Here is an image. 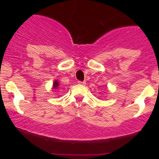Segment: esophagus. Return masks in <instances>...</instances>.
Returning a JSON list of instances; mask_svg holds the SVG:
<instances>
[{
    "mask_svg": "<svg viewBox=\"0 0 159 159\" xmlns=\"http://www.w3.org/2000/svg\"><path fill=\"white\" fill-rule=\"evenodd\" d=\"M78 84H81V85H85V84H86V82H85V81H78Z\"/></svg>",
    "mask_w": 159,
    "mask_h": 159,
    "instance_id": "34e87169",
    "label": "esophagus"
}]
</instances>
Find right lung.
<instances>
[{"label":"right lung","instance_id":"add662e5","mask_svg":"<svg viewBox=\"0 0 159 159\" xmlns=\"http://www.w3.org/2000/svg\"><path fill=\"white\" fill-rule=\"evenodd\" d=\"M58 86H59V82H58L57 81H55L54 82V85H53V87H54V89L57 88Z\"/></svg>","mask_w":159,"mask_h":159}]
</instances>
